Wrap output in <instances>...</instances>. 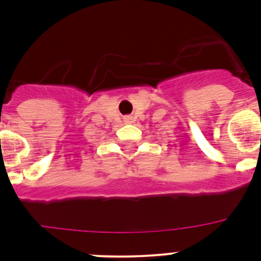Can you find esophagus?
I'll use <instances>...</instances> for the list:
<instances>
[{
	"label": "esophagus",
	"instance_id": "obj_1",
	"mask_svg": "<svg viewBox=\"0 0 261 261\" xmlns=\"http://www.w3.org/2000/svg\"><path fill=\"white\" fill-rule=\"evenodd\" d=\"M132 117L130 116H125L124 117V123H126V124H129V123H132Z\"/></svg>",
	"mask_w": 261,
	"mask_h": 261
}]
</instances>
